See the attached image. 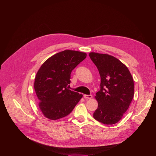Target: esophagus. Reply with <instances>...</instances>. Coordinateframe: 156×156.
I'll list each match as a JSON object with an SVG mask.
<instances>
[{
	"instance_id": "obj_1",
	"label": "esophagus",
	"mask_w": 156,
	"mask_h": 156,
	"mask_svg": "<svg viewBox=\"0 0 156 156\" xmlns=\"http://www.w3.org/2000/svg\"><path fill=\"white\" fill-rule=\"evenodd\" d=\"M84 98L86 99H91L93 98V96L91 94L90 95H84Z\"/></svg>"
}]
</instances>
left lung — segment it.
I'll list each match as a JSON object with an SVG mask.
<instances>
[{"label": "left lung", "mask_w": 156, "mask_h": 156, "mask_svg": "<svg viewBox=\"0 0 156 156\" xmlns=\"http://www.w3.org/2000/svg\"><path fill=\"white\" fill-rule=\"evenodd\" d=\"M89 55L101 76V90L95 96L98 107L93 117L105 125L115 124L122 119L133 98V77L126 65L114 56L96 52Z\"/></svg>", "instance_id": "1"}]
</instances>
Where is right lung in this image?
<instances>
[{
	"mask_svg": "<svg viewBox=\"0 0 156 156\" xmlns=\"http://www.w3.org/2000/svg\"><path fill=\"white\" fill-rule=\"evenodd\" d=\"M86 54L65 50L49 57L41 65L35 77L34 90L44 117L52 120L68 115L83 95L69 89L72 70Z\"/></svg>",
	"mask_w": 156,
	"mask_h": 156,
	"instance_id": "add662e5",
	"label": "right lung"
}]
</instances>
